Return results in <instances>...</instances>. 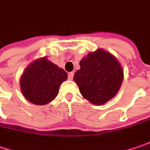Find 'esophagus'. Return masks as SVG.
I'll use <instances>...</instances> for the list:
<instances>
[{"mask_svg": "<svg viewBox=\"0 0 150 150\" xmlns=\"http://www.w3.org/2000/svg\"><path fill=\"white\" fill-rule=\"evenodd\" d=\"M73 75H74V73H73L72 71L69 72V73H68V79H69V80H71V79H73Z\"/></svg>", "mask_w": 150, "mask_h": 150, "instance_id": "34e87169", "label": "esophagus"}]
</instances>
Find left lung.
Listing matches in <instances>:
<instances>
[{
	"instance_id": "8db88e82",
	"label": "left lung",
	"mask_w": 150,
	"mask_h": 150,
	"mask_svg": "<svg viewBox=\"0 0 150 150\" xmlns=\"http://www.w3.org/2000/svg\"><path fill=\"white\" fill-rule=\"evenodd\" d=\"M73 76L83 97L94 105H104L120 89L123 71L115 56L102 49L90 52L80 61Z\"/></svg>"
}]
</instances>
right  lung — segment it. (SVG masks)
<instances>
[{"instance_id": "add662e5", "label": "right lung", "mask_w": 150, "mask_h": 150, "mask_svg": "<svg viewBox=\"0 0 150 150\" xmlns=\"http://www.w3.org/2000/svg\"><path fill=\"white\" fill-rule=\"evenodd\" d=\"M67 79V73L62 68L43 57L28 65L20 79V88L26 100L43 105L56 98Z\"/></svg>"}]
</instances>
